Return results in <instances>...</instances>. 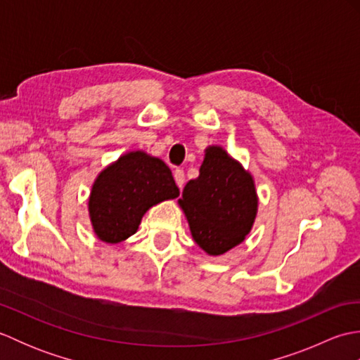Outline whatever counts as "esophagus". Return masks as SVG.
Listing matches in <instances>:
<instances>
[{
	"label": "esophagus",
	"mask_w": 360,
	"mask_h": 360,
	"mask_svg": "<svg viewBox=\"0 0 360 360\" xmlns=\"http://www.w3.org/2000/svg\"><path fill=\"white\" fill-rule=\"evenodd\" d=\"M173 178L176 181V186H178L179 188H182V186H184V182H186L184 170H181V168H176V170L173 172Z\"/></svg>",
	"instance_id": "1"
}]
</instances>
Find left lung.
<instances>
[{"instance_id":"8db88e82","label":"left lung","mask_w":360,"mask_h":360,"mask_svg":"<svg viewBox=\"0 0 360 360\" xmlns=\"http://www.w3.org/2000/svg\"><path fill=\"white\" fill-rule=\"evenodd\" d=\"M200 176L190 179L179 207L205 254L223 255L246 240L258 212L254 176L221 145L204 150Z\"/></svg>"}]
</instances>
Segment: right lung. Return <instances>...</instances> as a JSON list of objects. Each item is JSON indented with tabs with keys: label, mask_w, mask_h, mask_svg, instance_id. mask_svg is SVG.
<instances>
[{
	"label": "right lung",
	"mask_w": 360,
	"mask_h": 360,
	"mask_svg": "<svg viewBox=\"0 0 360 360\" xmlns=\"http://www.w3.org/2000/svg\"><path fill=\"white\" fill-rule=\"evenodd\" d=\"M179 196L172 170L162 159L131 150L97 174L88 198L91 226L106 244L134 235L153 205Z\"/></svg>",
	"instance_id": "obj_1"
}]
</instances>
